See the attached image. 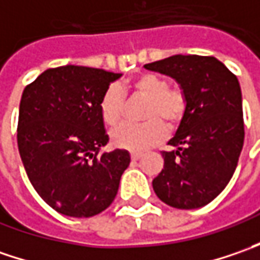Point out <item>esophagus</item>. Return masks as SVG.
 Listing matches in <instances>:
<instances>
[{
    "mask_svg": "<svg viewBox=\"0 0 260 260\" xmlns=\"http://www.w3.org/2000/svg\"><path fill=\"white\" fill-rule=\"evenodd\" d=\"M142 153H132V159H133V160H140V159H142Z\"/></svg>",
    "mask_w": 260,
    "mask_h": 260,
    "instance_id": "esophagus-1",
    "label": "esophagus"
}]
</instances>
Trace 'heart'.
<instances>
[{
    "label": "heart",
    "mask_w": 260,
    "mask_h": 260,
    "mask_svg": "<svg viewBox=\"0 0 260 260\" xmlns=\"http://www.w3.org/2000/svg\"><path fill=\"white\" fill-rule=\"evenodd\" d=\"M130 91L147 101L143 124H121L111 132L115 147L128 152H145L166 137V127L174 130L188 113V96L182 88L169 86L165 76L143 74L130 84ZM125 98L118 86H110L100 101V115L107 125L118 124L124 115Z\"/></svg>",
    "instance_id": "heart-1"
}]
</instances>
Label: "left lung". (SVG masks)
<instances>
[{
	"label": "left lung",
	"instance_id": "obj_1",
	"mask_svg": "<svg viewBox=\"0 0 260 260\" xmlns=\"http://www.w3.org/2000/svg\"><path fill=\"white\" fill-rule=\"evenodd\" d=\"M145 68L174 78L188 96V113L169 140L176 150L162 152L153 189L175 208L204 207L230 182L243 147L239 81L213 56L175 55Z\"/></svg>",
	"mask_w": 260,
	"mask_h": 260
}]
</instances>
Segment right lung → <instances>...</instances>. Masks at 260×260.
<instances>
[{"mask_svg":"<svg viewBox=\"0 0 260 260\" xmlns=\"http://www.w3.org/2000/svg\"><path fill=\"white\" fill-rule=\"evenodd\" d=\"M121 74L86 66L52 68L25 86L17 143L37 194L60 214L92 217L114 201L127 150L100 155L108 143L100 101Z\"/></svg>","mask_w":260,"mask_h":260,"instance_id":"right-lung-1","label":"right lung"}]
</instances>
